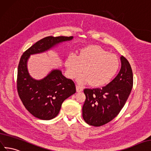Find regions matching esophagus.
Masks as SVG:
<instances>
[{
	"label": "esophagus",
	"instance_id": "obj_1",
	"mask_svg": "<svg viewBox=\"0 0 151 151\" xmlns=\"http://www.w3.org/2000/svg\"><path fill=\"white\" fill-rule=\"evenodd\" d=\"M76 91L78 92H81L83 90V87H81V86L78 85H76Z\"/></svg>",
	"mask_w": 151,
	"mask_h": 151
}]
</instances>
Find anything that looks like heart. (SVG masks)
Instances as JSON below:
<instances>
[{
    "mask_svg": "<svg viewBox=\"0 0 151 151\" xmlns=\"http://www.w3.org/2000/svg\"><path fill=\"white\" fill-rule=\"evenodd\" d=\"M65 65L70 78L78 76L83 69V75L78 83H90L92 87H101L107 83L118 71L119 60L116 55L110 54L99 45H90L81 49L78 56L70 55Z\"/></svg>",
    "mask_w": 151,
    "mask_h": 151,
    "instance_id": "1",
    "label": "heart"
}]
</instances>
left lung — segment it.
<instances>
[{
  "instance_id": "8db88e82",
  "label": "left lung",
  "mask_w": 151,
  "mask_h": 151,
  "mask_svg": "<svg viewBox=\"0 0 151 151\" xmlns=\"http://www.w3.org/2000/svg\"><path fill=\"white\" fill-rule=\"evenodd\" d=\"M122 67L118 75L102 88H85L86 99L82 108L85 122L100 127L117 116L128 99L133 87V73L128 60L122 55Z\"/></svg>"
}]
</instances>
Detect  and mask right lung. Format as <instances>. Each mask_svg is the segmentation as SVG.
Masks as SVG:
<instances>
[{
    "mask_svg": "<svg viewBox=\"0 0 151 151\" xmlns=\"http://www.w3.org/2000/svg\"><path fill=\"white\" fill-rule=\"evenodd\" d=\"M73 37H47L36 42L21 55L18 68L17 89L20 99L35 117L49 120L56 117L64 101L76 92L73 81L66 78L59 70H52L42 80L29 75L27 61L30 55L44 52Z\"/></svg>",
    "mask_w": 151,
    "mask_h": 151,
    "instance_id": "add662e5",
    "label": "right lung"
}]
</instances>
